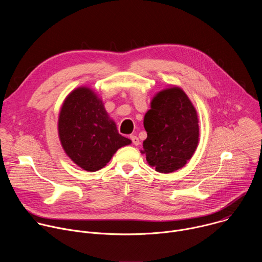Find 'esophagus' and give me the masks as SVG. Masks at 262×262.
<instances>
[{"label":"esophagus","mask_w":262,"mask_h":262,"mask_svg":"<svg viewBox=\"0 0 262 262\" xmlns=\"http://www.w3.org/2000/svg\"><path fill=\"white\" fill-rule=\"evenodd\" d=\"M129 138H130V140H132V142H133V144H134V145H139V144H140L139 138H138L137 136H135V135H132Z\"/></svg>","instance_id":"1"}]
</instances>
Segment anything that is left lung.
Here are the masks:
<instances>
[{"label":"left lung","mask_w":262,"mask_h":262,"mask_svg":"<svg viewBox=\"0 0 262 262\" xmlns=\"http://www.w3.org/2000/svg\"><path fill=\"white\" fill-rule=\"evenodd\" d=\"M143 142L148 164L161 173L182 168L195 152L199 140L197 112L178 87L157 94L144 117Z\"/></svg>","instance_id":"left-lung-1"}]
</instances>
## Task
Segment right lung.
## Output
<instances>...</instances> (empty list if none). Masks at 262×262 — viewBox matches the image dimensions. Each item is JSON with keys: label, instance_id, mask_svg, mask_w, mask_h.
<instances>
[{"label": "right lung", "instance_id": "1", "mask_svg": "<svg viewBox=\"0 0 262 262\" xmlns=\"http://www.w3.org/2000/svg\"><path fill=\"white\" fill-rule=\"evenodd\" d=\"M59 137L67 156L86 171L103 168L130 140L121 136L110 120L102 101L89 88L72 91L59 116Z\"/></svg>", "mask_w": 262, "mask_h": 262}]
</instances>
